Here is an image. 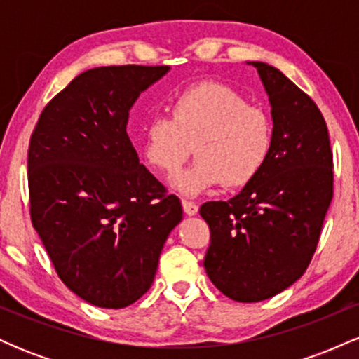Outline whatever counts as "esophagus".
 Wrapping results in <instances>:
<instances>
[{"mask_svg":"<svg viewBox=\"0 0 359 359\" xmlns=\"http://www.w3.org/2000/svg\"><path fill=\"white\" fill-rule=\"evenodd\" d=\"M182 209L187 216H196L197 211H199V208L194 203H191V201H182Z\"/></svg>","mask_w":359,"mask_h":359,"instance_id":"1","label":"esophagus"}]
</instances>
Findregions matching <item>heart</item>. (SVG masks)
I'll return each mask as SVG.
<instances>
[{
	"label": "heart",
	"mask_w": 359,
	"mask_h": 359,
	"mask_svg": "<svg viewBox=\"0 0 359 359\" xmlns=\"http://www.w3.org/2000/svg\"><path fill=\"white\" fill-rule=\"evenodd\" d=\"M168 116H154L143 128V160L154 170L172 177L189 155L197 160L174 180L184 196L224 184L240 189L253 182L269 162L273 126L269 114L251 106L231 86L204 81L170 97Z\"/></svg>",
	"instance_id": "1"
}]
</instances>
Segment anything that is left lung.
I'll return each instance as SVG.
<instances>
[{"label":"left lung","mask_w":359,"mask_h":359,"mask_svg":"<svg viewBox=\"0 0 359 359\" xmlns=\"http://www.w3.org/2000/svg\"><path fill=\"white\" fill-rule=\"evenodd\" d=\"M248 64L271 106L270 158L238 196L199 211L211 229L205 273L236 302L270 299L302 277L332 201V151L319 108L278 69Z\"/></svg>","instance_id":"left-lung-1"}]
</instances>
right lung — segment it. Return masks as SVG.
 <instances>
[{
  "label": "right lung",
  "mask_w": 359,
  "mask_h": 359,
  "mask_svg": "<svg viewBox=\"0 0 359 359\" xmlns=\"http://www.w3.org/2000/svg\"><path fill=\"white\" fill-rule=\"evenodd\" d=\"M168 71L89 69L45 106L30 138L32 224L65 287L96 307L137 302L182 221L180 201L140 163L126 133L135 101Z\"/></svg>",
  "instance_id": "obj_1"
}]
</instances>
